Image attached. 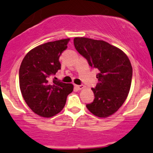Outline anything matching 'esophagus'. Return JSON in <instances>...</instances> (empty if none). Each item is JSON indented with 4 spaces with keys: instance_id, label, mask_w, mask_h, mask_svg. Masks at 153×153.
Listing matches in <instances>:
<instances>
[{
    "instance_id": "esophagus-1",
    "label": "esophagus",
    "mask_w": 153,
    "mask_h": 153,
    "mask_svg": "<svg viewBox=\"0 0 153 153\" xmlns=\"http://www.w3.org/2000/svg\"><path fill=\"white\" fill-rule=\"evenodd\" d=\"M75 87L77 89V90H83V89L84 88V86H83V85H75Z\"/></svg>"
}]
</instances>
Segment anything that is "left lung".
<instances>
[{"mask_svg":"<svg viewBox=\"0 0 153 153\" xmlns=\"http://www.w3.org/2000/svg\"><path fill=\"white\" fill-rule=\"evenodd\" d=\"M74 43L90 67L99 70L98 83L92 88L95 99L86 108L100 118L114 114L129 93L132 76L130 60L120 48L103 40L75 37Z\"/></svg>","mask_w":153,"mask_h":153,"instance_id":"1","label":"left lung"}]
</instances>
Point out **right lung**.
Returning <instances> with one entry per match:
<instances>
[{
	"label": "right lung",
	"mask_w": 153,
	"mask_h": 153,
	"mask_svg": "<svg viewBox=\"0 0 153 153\" xmlns=\"http://www.w3.org/2000/svg\"><path fill=\"white\" fill-rule=\"evenodd\" d=\"M70 39L48 42L34 47L23 59L19 70V84L27 106L42 117H52L64 107L67 96L74 90L72 83L56 80L51 75L60 69L59 57Z\"/></svg>",
	"instance_id": "obj_1"
}]
</instances>
